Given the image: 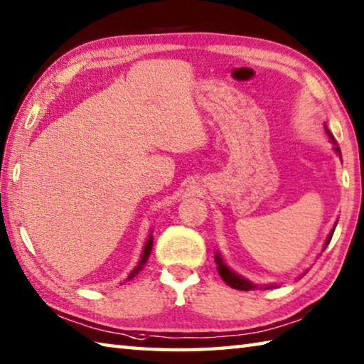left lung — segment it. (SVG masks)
Here are the masks:
<instances>
[{
    "mask_svg": "<svg viewBox=\"0 0 364 364\" xmlns=\"http://www.w3.org/2000/svg\"><path fill=\"white\" fill-rule=\"evenodd\" d=\"M325 132H326V134L330 136V139L333 141V144H334V152L338 154L339 156H342L341 155V149L336 146V141H334V138H333V134L330 133V129H328L326 127H325ZM336 225H338V222L334 223V226H333V230H331V232L330 235H328V237H326V241H325V245H323V250L326 249L328 247V244H330V241H331V237H333V232H334V230H336ZM215 263H217V271H218V274H220V277L223 279V282L225 284H228L231 289H236V290H244V291H249V290H255L257 289V285L255 284H252L250 280H247V279H244V277H241L239 276V274H236V272H232L228 266L225 264V262H223V258H222V255L220 253H215ZM271 287H274V285H264V290H267V289H271Z\"/></svg>",
    "mask_w": 364,
    "mask_h": 364,
    "instance_id": "obj_1",
    "label": "left lung"
}]
</instances>
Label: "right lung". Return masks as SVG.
<instances>
[{
  "mask_svg": "<svg viewBox=\"0 0 364 364\" xmlns=\"http://www.w3.org/2000/svg\"><path fill=\"white\" fill-rule=\"evenodd\" d=\"M152 244H154V236L150 235V236L147 237V242H146V245H144V250H142L141 259H139V262H138V264L134 266V269H133L132 272H129V276L127 277V280H132L133 277L138 276V272H139V271H142V269H144V266H146L147 259H149L150 252H152Z\"/></svg>",
  "mask_w": 364,
  "mask_h": 364,
  "instance_id": "obj_1",
  "label": "right lung"
}]
</instances>
